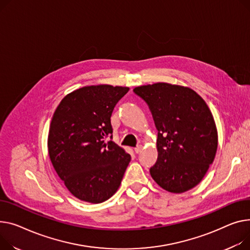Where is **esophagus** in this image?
I'll list each match as a JSON object with an SVG mask.
<instances>
[{"mask_svg":"<svg viewBox=\"0 0 250 250\" xmlns=\"http://www.w3.org/2000/svg\"><path fill=\"white\" fill-rule=\"evenodd\" d=\"M142 149H143V146L140 145V146H138L137 147H135V152H136L137 154H140V153L142 152Z\"/></svg>","mask_w":250,"mask_h":250,"instance_id":"1","label":"esophagus"}]
</instances>
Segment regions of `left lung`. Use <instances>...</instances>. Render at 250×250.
Here are the masks:
<instances>
[{
	"label": "left lung",
	"mask_w": 250,
	"mask_h": 250,
	"mask_svg": "<svg viewBox=\"0 0 250 250\" xmlns=\"http://www.w3.org/2000/svg\"><path fill=\"white\" fill-rule=\"evenodd\" d=\"M134 92L147 104L158 129L152 178L172 193L194 188L207 173L218 146L208 105L191 88L164 82L136 87Z\"/></svg>",
	"instance_id": "left-lung-1"
}]
</instances>
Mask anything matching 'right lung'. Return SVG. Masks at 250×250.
<instances>
[{"instance_id": "obj_1", "label": "right lung", "mask_w": 250, "mask_h": 250, "mask_svg": "<svg viewBox=\"0 0 250 250\" xmlns=\"http://www.w3.org/2000/svg\"><path fill=\"white\" fill-rule=\"evenodd\" d=\"M128 87L91 85L66 95L49 128L48 152L53 167L70 193L97 204L118 191L130 155L112 139L114 106ZM111 141L105 143V139Z\"/></svg>"}]
</instances>
